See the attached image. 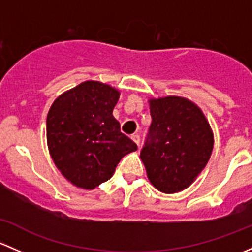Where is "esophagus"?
I'll use <instances>...</instances> for the list:
<instances>
[{
    "label": "esophagus",
    "instance_id": "34e87169",
    "mask_svg": "<svg viewBox=\"0 0 252 252\" xmlns=\"http://www.w3.org/2000/svg\"><path fill=\"white\" fill-rule=\"evenodd\" d=\"M130 138H131V140H133L136 145H138V146H140V136H139L138 134H133Z\"/></svg>",
    "mask_w": 252,
    "mask_h": 252
}]
</instances>
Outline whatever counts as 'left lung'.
I'll return each mask as SVG.
<instances>
[{
    "label": "left lung",
    "mask_w": 252,
    "mask_h": 252,
    "mask_svg": "<svg viewBox=\"0 0 252 252\" xmlns=\"http://www.w3.org/2000/svg\"><path fill=\"white\" fill-rule=\"evenodd\" d=\"M151 126L140 158L151 184L164 194L187 189L207 164L213 133L190 100L167 96L150 100Z\"/></svg>",
    "instance_id": "left-lung-1"
}]
</instances>
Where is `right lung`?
<instances>
[{
  "label": "right lung",
  "instance_id": "right-lung-1",
  "mask_svg": "<svg viewBox=\"0 0 252 252\" xmlns=\"http://www.w3.org/2000/svg\"><path fill=\"white\" fill-rule=\"evenodd\" d=\"M118 98L117 89L88 80L58 96L48 111V151L75 187L95 189L113 175L122 157L138 149L112 114Z\"/></svg>",
  "mask_w": 252,
  "mask_h": 252
}]
</instances>
